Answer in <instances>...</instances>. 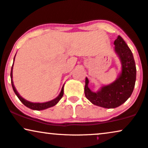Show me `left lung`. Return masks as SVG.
Wrapping results in <instances>:
<instances>
[{
	"label": "left lung",
	"instance_id": "obj_1",
	"mask_svg": "<svg viewBox=\"0 0 148 148\" xmlns=\"http://www.w3.org/2000/svg\"><path fill=\"white\" fill-rule=\"evenodd\" d=\"M114 50L121 65V72L117 79L94 92L88 87L89 80L87 77L85 78L86 98L95 105L106 108H114L124 104L131 96L136 81L135 61L131 50L119 35L114 42Z\"/></svg>",
	"mask_w": 148,
	"mask_h": 148
}]
</instances>
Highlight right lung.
<instances>
[{"mask_svg": "<svg viewBox=\"0 0 148 148\" xmlns=\"http://www.w3.org/2000/svg\"><path fill=\"white\" fill-rule=\"evenodd\" d=\"M15 57H16V55H15ZM15 57L14 59V60H15ZM13 67H14V63H13V65L12 67V70H11V81H12V85L13 89H14V93H16L17 97L19 98V100L22 102V104H23L24 105H25L27 107L31 108V109H33V110H36V111H41V110L46 109V108L52 107V106H54L55 105H56V104H57L58 102H59V100H61V98L63 97V87H62V89H61V91L60 93H59V96H58L56 98L53 99V100H52L50 101H48V102H43V103H39V102H31L27 100H25V99L22 98V97L19 94V93L17 91L16 87H15V86L14 85V81H13V79H12V78H13Z\"/></svg>", "mask_w": 148, "mask_h": 148, "instance_id": "add662e5", "label": "right lung"}]
</instances>
